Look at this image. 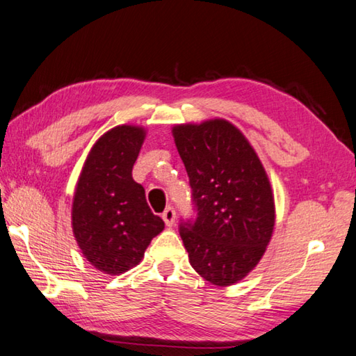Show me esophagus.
Wrapping results in <instances>:
<instances>
[{"label":"esophagus","mask_w":356,"mask_h":356,"mask_svg":"<svg viewBox=\"0 0 356 356\" xmlns=\"http://www.w3.org/2000/svg\"><path fill=\"white\" fill-rule=\"evenodd\" d=\"M162 219L165 220V224L168 227H172L174 222H176V210L172 207H168L166 210L162 213Z\"/></svg>","instance_id":"obj_1"}]
</instances>
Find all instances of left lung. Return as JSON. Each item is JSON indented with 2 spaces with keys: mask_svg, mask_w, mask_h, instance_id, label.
<instances>
[{
  "mask_svg": "<svg viewBox=\"0 0 356 356\" xmlns=\"http://www.w3.org/2000/svg\"><path fill=\"white\" fill-rule=\"evenodd\" d=\"M172 136L196 213L179 225L190 264L216 285L238 282L256 267L273 233L267 174L247 138L225 120L179 124Z\"/></svg>",
  "mask_w": 356,
  "mask_h": 356,
  "instance_id": "1",
  "label": "left lung"
}]
</instances>
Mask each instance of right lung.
<instances>
[{
    "label": "right lung",
    "mask_w": 356,
    "mask_h": 356,
    "mask_svg": "<svg viewBox=\"0 0 356 356\" xmlns=\"http://www.w3.org/2000/svg\"><path fill=\"white\" fill-rule=\"evenodd\" d=\"M145 132L117 127L94 145L76 184L72 229L83 254L108 275H120L142 261L163 220L146 204L145 190L132 179Z\"/></svg>",
    "instance_id": "add662e5"
}]
</instances>
